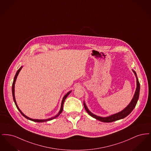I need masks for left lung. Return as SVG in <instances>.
<instances>
[{
  "instance_id": "8db88e82",
  "label": "left lung",
  "mask_w": 151,
  "mask_h": 151,
  "mask_svg": "<svg viewBox=\"0 0 151 151\" xmlns=\"http://www.w3.org/2000/svg\"><path fill=\"white\" fill-rule=\"evenodd\" d=\"M132 71L134 73L135 76H136V79H137V88H136V91L135 94L133 96L132 99L131 101V102H129V104L124 108L123 110H122V111L115 113L112 115H109L106 117H102V116H100L98 115H95L93 113H92L89 109L88 107L86 106V104L85 101L83 102L84 104V106L85 108V109L86 110V112L89 114V115H91V116H92L94 118L100 121L101 122H112L114 121H116L119 119H123L125 117H126L127 115H129V114L131 113V111L134 110V109L136 105H137V102L139 99V93H140V83L139 82V80L137 77V73L135 71L133 70H132Z\"/></svg>"
}]
</instances>
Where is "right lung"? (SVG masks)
I'll list each match as a JSON object with an SVG mask.
<instances>
[{
	"label": "right lung",
	"instance_id": "add662e5",
	"mask_svg": "<svg viewBox=\"0 0 151 151\" xmlns=\"http://www.w3.org/2000/svg\"><path fill=\"white\" fill-rule=\"evenodd\" d=\"M22 66L17 71V72L16 73V75H15V76H14V81H13V83H12V96H13V99H14V104H15V105H16V108L17 109L19 110V111L20 112V113L22 114V115H23L25 118H26L27 119H29V120H30V121H33V122H47V121H50V120H52V119H54V118H57L58 116H59V115H60V114H61V113L62 112V111H63V104H64V102H65V99L67 97V96L70 94L71 93V92H72V91H69L66 94H65V96L63 97V99H62V103H61V106H60V110H59V113H58L57 115H55V116H52V117H51V118H48V119H32V118H29L28 116H27V115H25L22 112V111H21V110L19 109V106H17V103H16V99H15V96H14V84H15V82H16V79H17V76H18V75H19V72L20 71H21V70L22 69Z\"/></svg>",
	"mask_w": 151,
	"mask_h": 151
}]
</instances>
